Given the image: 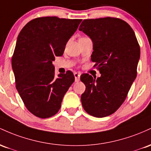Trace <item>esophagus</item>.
I'll use <instances>...</instances> for the list:
<instances>
[{
  "label": "esophagus",
  "mask_w": 151,
  "mask_h": 151,
  "mask_svg": "<svg viewBox=\"0 0 151 151\" xmlns=\"http://www.w3.org/2000/svg\"><path fill=\"white\" fill-rule=\"evenodd\" d=\"M74 77H75V81H76V82H78V81H80L81 73H80L75 72V73H74Z\"/></svg>",
  "instance_id": "1"
}]
</instances>
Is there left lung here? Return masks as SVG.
I'll return each instance as SVG.
<instances>
[{
    "mask_svg": "<svg viewBox=\"0 0 151 151\" xmlns=\"http://www.w3.org/2000/svg\"><path fill=\"white\" fill-rule=\"evenodd\" d=\"M79 30L92 40L91 60L101 74L97 78L81 75L86 85L81 98L83 107L96 118L108 116L124 102L136 78L140 46L131 27L119 18L84 20Z\"/></svg>",
    "mask_w": 151,
    "mask_h": 151,
    "instance_id": "obj_1",
    "label": "left lung"
}]
</instances>
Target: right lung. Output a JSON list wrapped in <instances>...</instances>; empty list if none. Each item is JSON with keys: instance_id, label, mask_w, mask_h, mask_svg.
I'll list each match as a JSON object with an SVG mask.
<instances>
[{"instance_id": "1", "label": "right lung", "mask_w": 151, "mask_h": 151, "mask_svg": "<svg viewBox=\"0 0 151 151\" xmlns=\"http://www.w3.org/2000/svg\"><path fill=\"white\" fill-rule=\"evenodd\" d=\"M81 21L38 18L28 22L18 35L11 61L16 89L27 109L38 118L56 114L75 81L70 70L55 78L53 61L63 55Z\"/></svg>"}]
</instances>
